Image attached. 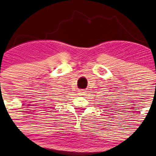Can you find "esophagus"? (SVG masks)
<instances>
[{
  "mask_svg": "<svg viewBox=\"0 0 156 156\" xmlns=\"http://www.w3.org/2000/svg\"><path fill=\"white\" fill-rule=\"evenodd\" d=\"M87 91H85V90H79V94L81 96H85Z\"/></svg>",
  "mask_w": 156,
  "mask_h": 156,
  "instance_id": "obj_1",
  "label": "esophagus"
}]
</instances>
